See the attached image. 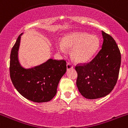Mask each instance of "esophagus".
I'll return each mask as SVG.
<instances>
[{"label": "esophagus", "mask_w": 128, "mask_h": 128, "mask_svg": "<svg viewBox=\"0 0 128 128\" xmlns=\"http://www.w3.org/2000/svg\"><path fill=\"white\" fill-rule=\"evenodd\" d=\"M71 68H73V65L71 64L70 63H67V64H66V69L70 70Z\"/></svg>", "instance_id": "34e87169"}]
</instances>
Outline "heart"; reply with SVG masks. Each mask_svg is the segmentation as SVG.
<instances>
[{
    "instance_id": "b5f03b06",
    "label": "heart",
    "mask_w": 128,
    "mask_h": 128,
    "mask_svg": "<svg viewBox=\"0 0 128 128\" xmlns=\"http://www.w3.org/2000/svg\"><path fill=\"white\" fill-rule=\"evenodd\" d=\"M99 39L96 35L84 32L68 34L63 42H58L56 47L61 52L65 53L66 49H72L71 56L75 62L84 63L90 60L98 51Z\"/></svg>"
}]
</instances>
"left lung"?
<instances>
[{"mask_svg": "<svg viewBox=\"0 0 128 128\" xmlns=\"http://www.w3.org/2000/svg\"><path fill=\"white\" fill-rule=\"evenodd\" d=\"M102 48L90 62L78 64L76 85L86 99H95L109 94L117 83L121 55L115 40L102 31Z\"/></svg>", "mask_w": 128, "mask_h": 128, "instance_id": "obj_1", "label": "left lung"}]
</instances>
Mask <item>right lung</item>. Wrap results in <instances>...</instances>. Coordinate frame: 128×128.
<instances>
[{"mask_svg":"<svg viewBox=\"0 0 128 128\" xmlns=\"http://www.w3.org/2000/svg\"><path fill=\"white\" fill-rule=\"evenodd\" d=\"M20 36L10 55L11 81L16 90L28 100L35 102L50 101L56 94L60 80L66 71V61L49 59L39 66L26 69L20 65L18 59Z\"/></svg>","mask_w":128,"mask_h":128,"instance_id":"right-lung-1","label":"right lung"}]
</instances>
